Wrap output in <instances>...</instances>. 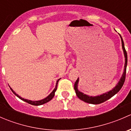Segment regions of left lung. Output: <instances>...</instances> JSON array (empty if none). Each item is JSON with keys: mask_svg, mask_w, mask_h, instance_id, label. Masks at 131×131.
Masks as SVG:
<instances>
[{"mask_svg": "<svg viewBox=\"0 0 131 131\" xmlns=\"http://www.w3.org/2000/svg\"><path fill=\"white\" fill-rule=\"evenodd\" d=\"M121 36V35H120ZM121 41H122V49L123 51H124V56L125 58V65H124V72L123 73V75L121 77V80L118 82V83L117 84V85H116L114 88V89H112V91H109V92H106V93L103 94H101L100 96H95V97H92V96H89L86 94H84L82 92H80L79 91H78L77 89V84L79 82V78L77 79V80H76V82H75L74 84V89H75V92H76V94L77 96V97L80 99L82 101H84L85 103H88L90 104H94V105H97V104L102 103L105 102V101H107L108 100H109L110 98H111L112 97H113L115 94L117 93L121 89L122 87L123 86L124 84V82L125 80V75H126V68H127V52L125 51V47H124V43L122 37L121 36Z\"/></svg>", "mask_w": 131, "mask_h": 131, "instance_id": "obj_1", "label": "left lung"}]
</instances>
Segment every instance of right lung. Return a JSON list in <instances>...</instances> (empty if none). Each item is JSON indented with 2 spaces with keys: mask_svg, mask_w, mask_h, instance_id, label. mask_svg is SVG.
Returning <instances> with one entry per match:
<instances>
[{
  "mask_svg": "<svg viewBox=\"0 0 131 131\" xmlns=\"http://www.w3.org/2000/svg\"><path fill=\"white\" fill-rule=\"evenodd\" d=\"M60 80V79H58L57 80V82H56V88H54V89L53 91H52V92H51V94H50L47 97H46V98H44L43 100H40V101H30V100H26V99H24V98H22L21 97H20L19 96H18V94H17L15 92H14V91L13 90V89H11V88H10V90L12 91V92H13V93L14 94L16 95V96H17L18 97H19V99H21V100H23V101H25V102L28 103L30 104V105H35V106H39V105H43V104L44 103H46L49 102V101H51V100H52V98H53L55 94V92H56V89H57V86H58V82H59V80Z\"/></svg>",
  "mask_w": 131,
  "mask_h": 131,
  "instance_id": "add662e5",
  "label": "right lung"
}]
</instances>
